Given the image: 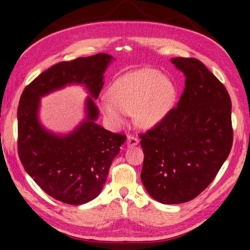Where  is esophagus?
Returning <instances> with one entry per match:
<instances>
[{"instance_id": "obj_1", "label": "esophagus", "mask_w": 250, "mask_h": 250, "mask_svg": "<svg viewBox=\"0 0 250 250\" xmlns=\"http://www.w3.org/2000/svg\"><path fill=\"white\" fill-rule=\"evenodd\" d=\"M138 143H139V139H138L137 137L131 136V135L127 137V146H130V147L135 146H137Z\"/></svg>"}]
</instances>
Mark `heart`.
I'll return each mask as SVG.
<instances>
[{
    "instance_id": "obj_1",
    "label": "heart",
    "mask_w": 250,
    "mask_h": 250,
    "mask_svg": "<svg viewBox=\"0 0 250 250\" xmlns=\"http://www.w3.org/2000/svg\"><path fill=\"white\" fill-rule=\"evenodd\" d=\"M101 109L109 122L121 125L127 113L134 112L137 124L151 128L160 123L173 109L176 86L160 71L143 67L116 79L108 90Z\"/></svg>"
}]
</instances>
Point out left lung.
<instances>
[{"label": "left lung", "instance_id": "8db88e82", "mask_svg": "<svg viewBox=\"0 0 250 250\" xmlns=\"http://www.w3.org/2000/svg\"><path fill=\"white\" fill-rule=\"evenodd\" d=\"M185 75L177 106L140 135L144 160L141 181L164 204L190 201L207 188L229 156L233 129L228 91L200 61L175 58Z\"/></svg>", "mask_w": 250, "mask_h": 250}]
</instances>
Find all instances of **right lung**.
I'll return each instance as SVG.
<instances>
[{
    "instance_id": "1",
    "label": "right lung",
    "mask_w": 250,
    "mask_h": 250,
    "mask_svg": "<svg viewBox=\"0 0 250 250\" xmlns=\"http://www.w3.org/2000/svg\"><path fill=\"white\" fill-rule=\"evenodd\" d=\"M112 57L98 53L61 62L26 85L18 106V154L21 164L50 197L80 205L96 198L120 153L126 136L114 134L95 123L98 109L87 100V119L66 136L47 132L38 122L40 97L66 84H84L94 98L104 85V73Z\"/></svg>"
}]
</instances>
